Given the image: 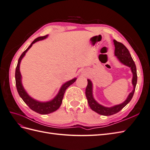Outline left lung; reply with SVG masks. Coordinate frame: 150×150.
<instances>
[{
    "label": "left lung",
    "instance_id": "8db88e82",
    "mask_svg": "<svg viewBox=\"0 0 150 150\" xmlns=\"http://www.w3.org/2000/svg\"><path fill=\"white\" fill-rule=\"evenodd\" d=\"M114 42L115 51V55L118 59L119 61L127 66L131 68V72L133 73V79L132 84L133 85V89L131 93H129L128 98L123 103L116 105L111 108L104 107L101 104H99L97 101L95 100L93 98V84L89 79H88V86L86 88V96L87 98L88 103L89 106L91 108V110L95 112H96L98 114L104 116H111L115 115L116 113L118 112L123 108L126 105L129 103V102L132 99L133 94L135 91L136 86L137 83V67L134 64V62L131 57V54L128 51V49L123 44L120 42L116 41V40H113Z\"/></svg>",
    "mask_w": 150,
    "mask_h": 150
}]
</instances>
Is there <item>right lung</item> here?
<instances>
[{
    "mask_svg": "<svg viewBox=\"0 0 150 150\" xmlns=\"http://www.w3.org/2000/svg\"><path fill=\"white\" fill-rule=\"evenodd\" d=\"M47 36L48 35H46L44 36H42V37H39L38 38H36L34 41L31 43V44L29 46V47L21 54L19 60H18L17 65L16 69V74H15L16 88L19 96L22 99V100L25 102V103L32 110H33L34 111L41 115L49 114V113L55 111L57 110V109H59V108L60 106L61 105L62 99H63V97H64V94L65 93L66 89L72 84H73L76 80V78H74L69 81H67V82H66V83H64L61 86L59 91L58 94L56 95V96L53 99H52L51 101H49L47 102H40L37 100H35V99H34L33 98L30 97L28 95V94L26 93L21 82L22 76H21L20 69H19L21 61L22 60V59L23 58V57L25 56L27 51H28V50L32 47L33 44L39 41V40H43L44 39L47 38Z\"/></svg>",
    "mask_w": 150,
    "mask_h": 150,
    "instance_id": "obj_1",
    "label": "right lung"
}]
</instances>
